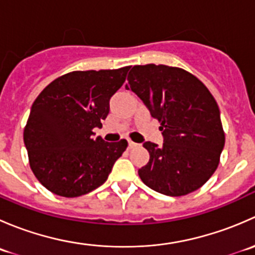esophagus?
<instances>
[{
	"label": "esophagus",
	"instance_id": "esophagus-1",
	"mask_svg": "<svg viewBox=\"0 0 255 255\" xmlns=\"http://www.w3.org/2000/svg\"><path fill=\"white\" fill-rule=\"evenodd\" d=\"M137 146H138V144H137V143L132 142V140H129V142H128V148H129V149L137 148Z\"/></svg>",
	"mask_w": 255,
	"mask_h": 255
}]
</instances>
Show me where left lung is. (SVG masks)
<instances>
[{
    "mask_svg": "<svg viewBox=\"0 0 255 255\" xmlns=\"http://www.w3.org/2000/svg\"><path fill=\"white\" fill-rule=\"evenodd\" d=\"M128 86L160 123L163 145L145 142L149 161L138 170L148 187L168 196H184L212 176L225 146L220 109L208 89L184 69L135 65Z\"/></svg>",
    "mask_w": 255,
    "mask_h": 255,
    "instance_id": "left-lung-1",
    "label": "left lung"
}]
</instances>
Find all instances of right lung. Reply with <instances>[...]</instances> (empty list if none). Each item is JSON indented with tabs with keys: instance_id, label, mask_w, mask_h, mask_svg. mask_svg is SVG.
<instances>
[{
	"instance_id": "1",
	"label": "right lung",
	"mask_w": 255,
	"mask_h": 255,
	"mask_svg": "<svg viewBox=\"0 0 255 255\" xmlns=\"http://www.w3.org/2000/svg\"><path fill=\"white\" fill-rule=\"evenodd\" d=\"M130 66L73 71L38 95L23 132L33 174L53 194L78 197L101 186L126 139L105 142L92 129L102 127L110 99L126 81Z\"/></svg>"
}]
</instances>
